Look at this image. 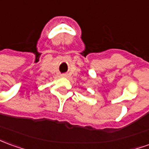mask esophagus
<instances>
[{"label": "esophagus", "instance_id": "34e87169", "mask_svg": "<svg viewBox=\"0 0 149 149\" xmlns=\"http://www.w3.org/2000/svg\"><path fill=\"white\" fill-rule=\"evenodd\" d=\"M66 76H67V75H66V74H64V75H62V77H66Z\"/></svg>", "mask_w": 149, "mask_h": 149}]
</instances>
